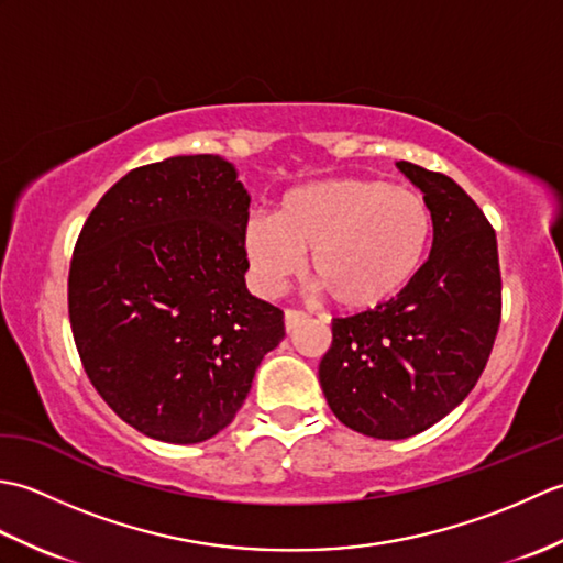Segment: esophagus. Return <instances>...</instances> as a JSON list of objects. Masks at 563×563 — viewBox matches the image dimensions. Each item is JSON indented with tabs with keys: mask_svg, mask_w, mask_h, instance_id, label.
<instances>
[{
	"mask_svg": "<svg viewBox=\"0 0 563 563\" xmlns=\"http://www.w3.org/2000/svg\"><path fill=\"white\" fill-rule=\"evenodd\" d=\"M305 319V312L300 309H285V331H292L297 329V324Z\"/></svg>",
	"mask_w": 563,
	"mask_h": 563,
	"instance_id": "obj_1",
	"label": "esophagus"
}]
</instances>
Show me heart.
Returning <instances> with one entry per match:
<instances>
[{"label":"heart","instance_id":"obj_1","mask_svg":"<svg viewBox=\"0 0 563 563\" xmlns=\"http://www.w3.org/2000/svg\"><path fill=\"white\" fill-rule=\"evenodd\" d=\"M239 239L258 292L278 295L309 251L317 290L367 312L401 295L423 268L433 212L409 186L336 176L285 190L275 214L249 212Z\"/></svg>","mask_w":563,"mask_h":563}]
</instances>
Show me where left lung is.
<instances>
[{"instance_id": "1", "label": "left lung", "mask_w": 563, "mask_h": 563, "mask_svg": "<svg viewBox=\"0 0 563 563\" xmlns=\"http://www.w3.org/2000/svg\"><path fill=\"white\" fill-rule=\"evenodd\" d=\"M433 212V249L409 288L377 309L333 319L319 363L343 426L404 440L438 423L482 377L500 324L496 232L450 176L397 162Z\"/></svg>"}]
</instances>
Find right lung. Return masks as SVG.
<instances>
[{
    "instance_id": "right-lung-1",
    "label": "right lung",
    "mask_w": 563,
    "mask_h": 563,
    "mask_svg": "<svg viewBox=\"0 0 563 563\" xmlns=\"http://www.w3.org/2000/svg\"><path fill=\"white\" fill-rule=\"evenodd\" d=\"M249 194L218 154L140 166L106 190L69 266V324L103 401L147 438L194 445L242 409L283 312L246 290Z\"/></svg>"
}]
</instances>
